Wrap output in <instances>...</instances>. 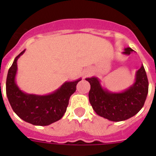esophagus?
<instances>
[{"instance_id":"34e87169","label":"esophagus","mask_w":156,"mask_h":156,"mask_svg":"<svg viewBox=\"0 0 156 156\" xmlns=\"http://www.w3.org/2000/svg\"><path fill=\"white\" fill-rule=\"evenodd\" d=\"M90 75V71H87L86 73H84V75H83V76L86 77V76H88Z\"/></svg>"}]
</instances>
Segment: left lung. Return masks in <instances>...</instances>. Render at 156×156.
<instances>
[{
	"label": "left lung",
	"instance_id": "obj_1",
	"mask_svg": "<svg viewBox=\"0 0 156 156\" xmlns=\"http://www.w3.org/2000/svg\"><path fill=\"white\" fill-rule=\"evenodd\" d=\"M133 51L126 48L122 52L129 55ZM90 83L89 101L98 115L113 122H119L131 118L144 106L148 92V81L144 66L136 73L135 81L122 92H111L103 87L98 77L86 78Z\"/></svg>",
	"mask_w": 156,
	"mask_h": 156
}]
</instances>
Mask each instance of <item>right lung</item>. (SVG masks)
Returning a JSON list of instances; mask_svg holds the SVG:
<instances>
[{
    "label": "right lung",
    "instance_id": "obj_1",
    "mask_svg": "<svg viewBox=\"0 0 156 156\" xmlns=\"http://www.w3.org/2000/svg\"><path fill=\"white\" fill-rule=\"evenodd\" d=\"M25 51L15 58L8 70L6 80L7 97L13 111L23 120L36 126H48L59 120L64 115L70 96L76 91V84L81 79L66 81L55 91L49 94L25 93L19 89L16 81L17 61Z\"/></svg>",
    "mask_w": 156,
    "mask_h": 156
}]
</instances>
